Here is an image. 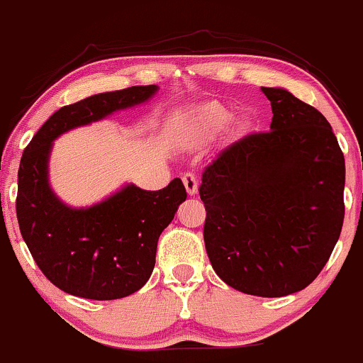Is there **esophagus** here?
<instances>
[{
  "label": "esophagus",
  "mask_w": 363,
  "mask_h": 363,
  "mask_svg": "<svg viewBox=\"0 0 363 363\" xmlns=\"http://www.w3.org/2000/svg\"><path fill=\"white\" fill-rule=\"evenodd\" d=\"M182 182H184L186 191H188V194H191V196L198 193V179H196V175L191 174V172H186L184 175H182Z\"/></svg>",
  "instance_id": "obj_1"
}]
</instances>
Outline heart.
<instances>
[{
    "label": "heart",
    "mask_w": 363,
    "mask_h": 363,
    "mask_svg": "<svg viewBox=\"0 0 363 363\" xmlns=\"http://www.w3.org/2000/svg\"><path fill=\"white\" fill-rule=\"evenodd\" d=\"M201 117H203V121L208 123L210 127H220L227 122L229 115H227V111L222 108V106L208 105V106H205V108H203Z\"/></svg>",
    "instance_id": "heart-1"
}]
</instances>
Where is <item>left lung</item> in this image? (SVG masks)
<instances>
[{"label": "left lung", "mask_w": 363, "mask_h": 363, "mask_svg": "<svg viewBox=\"0 0 363 363\" xmlns=\"http://www.w3.org/2000/svg\"><path fill=\"white\" fill-rule=\"evenodd\" d=\"M262 91L270 130L233 143L203 170V238L225 284L279 298L305 289L340 240L345 157L317 108L286 89Z\"/></svg>", "instance_id": "8db88e82"}]
</instances>
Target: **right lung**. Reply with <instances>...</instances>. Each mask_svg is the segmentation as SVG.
Here are the masks:
<instances>
[{"instance_id": "right-lung-1", "label": "right lung", "mask_w": 363, "mask_h": 363, "mask_svg": "<svg viewBox=\"0 0 363 363\" xmlns=\"http://www.w3.org/2000/svg\"><path fill=\"white\" fill-rule=\"evenodd\" d=\"M157 86L94 94L55 111L23 150L18 167L17 218L41 272L62 291L87 300H117L146 284L162 230L188 198L175 177L160 191L125 186L108 200L75 210L48 184V157L60 134L139 105Z\"/></svg>"}]
</instances>
